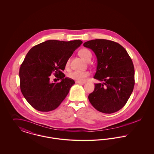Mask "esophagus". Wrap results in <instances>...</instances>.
<instances>
[{"label": "esophagus", "mask_w": 154, "mask_h": 154, "mask_svg": "<svg viewBox=\"0 0 154 154\" xmlns=\"http://www.w3.org/2000/svg\"><path fill=\"white\" fill-rule=\"evenodd\" d=\"M75 83L77 84H85V82H80V81H75Z\"/></svg>", "instance_id": "1"}]
</instances>
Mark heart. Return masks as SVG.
<instances>
[{
    "mask_svg": "<svg viewBox=\"0 0 154 154\" xmlns=\"http://www.w3.org/2000/svg\"><path fill=\"white\" fill-rule=\"evenodd\" d=\"M79 54L81 58L87 61L89 59L91 58L92 54L91 51L86 48H82L79 52ZM69 65V60H67L66 62V66H68ZM90 75V73L88 71H74L69 74L68 76L70 79L74 80L84 82L87 80V77Z\"/></svg>",
    "mask_w": 154,
    "mask_h": 154,
    "instance_id": "heart-1",
    "label": "heart"
}]
</instances>
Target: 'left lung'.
Here are the masks:
<instances>
[{
  "label": "left lung",
  "instance_id": "8db88e82",
  "mask_svg": "<svg viewBox=\"0 0 154 154\" xmlns=\"http://www.w3.org/2000/svg\"><path fill=\"white\" fill-rule=\"evenodd\" d=\"M83 45L91 49L97 58L94 79L103 83L95 84L88 96L96 110L111 114L121 109L131 95L134 85V69L124 48L116 42L95 39Z\"/></svg>",
  "mask_w": 154,
  "mask_h": 154
}]
</instances>
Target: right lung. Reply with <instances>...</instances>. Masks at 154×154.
<instances>
[{
  "mask_svg": "<svg viewBox=\"0 0 154 154\" xmlns=\"http://www.w3.org/2000/svg\"><path fill=\"white\" fill-rule=\"evenodd\" d=\"M82 42L50 40L32 47L26 54L20 69V88L27 102L36 110L48 112L57 109L75 84L65 77L66 62ZM55 72L61 81H50Z\"/></svg>",
  "mask_w": 154,
  "mask_h": 154,
  "instance_id": "right-lung-1",
  "label": "right lung"
}]
</instances>
